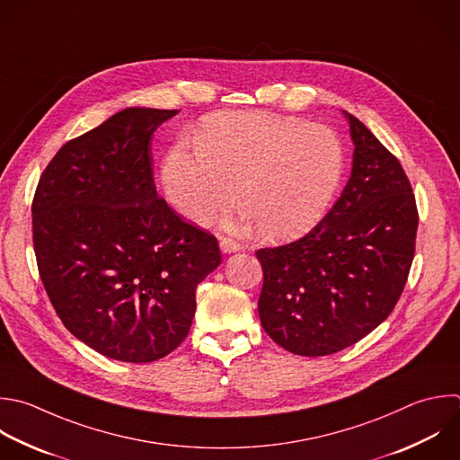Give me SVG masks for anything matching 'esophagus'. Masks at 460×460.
Instances as JSON below:
<instances>
[{
	"mask_svg": "<svg viewBox=\"0 0 460 460\" xmlns=\"http://www.w3.org/2000/svg\"><path fill=\"white\" fill-rule=\"evenodd\" d=\"M219 246L223 250V253H234V252H239L241 250V244L230 237H221L219 239Z\"/></svg>",
	"mask_w": 460,
	"mask_h": 460,
	"instance_id": "obj_1",
	"label": "esophagus"
}]
</instances>
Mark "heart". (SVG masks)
Segmentation results:
<instances>
[{
  "mask_svg": "<svg viewBox=\"0 0 460 460\" xmlns=\"http://www.w3.org/2000/svg\"><path fill=\"white\" fill-rule=\"evenodd\" d=\"M343 171V142L331 128L239 111L212 117L198 137V151L174 147L164 165V187L183 217L205 225L235 201L239 183L246 208L226 226L259 223L264 235L286 239L323 217Z\"/></svg>",
  "mask_w": 460,
  "mask_h": 460,
  "instance_id": "heart-1",
  "label": "heart"
}]
</instances>
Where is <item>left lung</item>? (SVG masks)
I'll return each mask as SVG.
<instances>
[{"mask_svg": "<svg viewBox=\"0 0 460 460\" xmlns=\"http://www.w3.org/2000/svg\"><path fill=\"white\" fill-rule=\"evenodd\" d=\"M347 119L352 172L332 208L298 241L255 252L264 275L261 323L300 356L334 354L386 320L415 253L419 214L408 176L363 122Z\"/></svg>", "mask_w": 460, "mask_h": 460, "instance_id": "8db88e82", "label": "left lung"}]
</instances>
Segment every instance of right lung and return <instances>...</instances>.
Here are the masks:
<instances>
[{"label": "right lung", "mask_w": 460, "mask_h": 460, "mask_svg": "<svg viewBox=\"0 0 460 460\" xmlns=\"http://www.w3.org/2000/svg\"><path fill=\"white\" fill-rule=\"evenodd\" d=\"M176 110L128 108L66 142L32 201L40 277L65 327L97 352L156 361L189 334L217 239L158 196L155 131Z\"/></svg>", "instance_id": "right-lung-1"}]
</instances>
